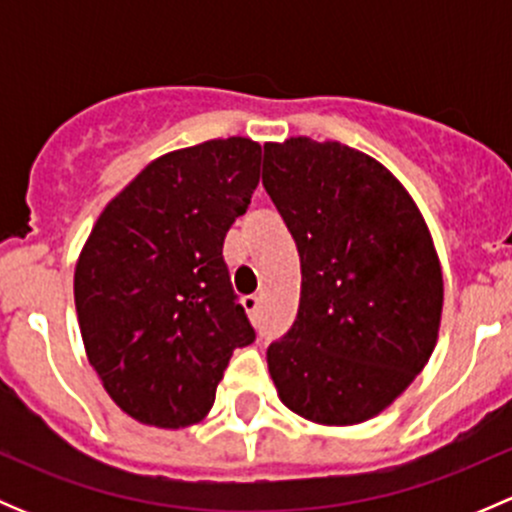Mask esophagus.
<instances>
[{
	"label": "esophagus",
	"mask_w": 512,
	"mask_h": 512,
	"mask_svg": "<svg viewBox=\"0 0 512 512\" xmlns=\"http://www.w3.org/2000/svg\"><path fill=\"white\" fill-rule=\"evenodd\" d=\"M242 307H245V312L250 314L252 322H260V312H262L260 297H245L242 299Z\"/></svg>",
	"instance_id": "obj_1"
}]
</instances>
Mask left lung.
<instances>
[{"mask_svg":"<svg viewBox=\"0 0 512 512\" xmlns=\"http://www.w3.org/2000/svg\"><path fill=\"white\" fill-rule=\"evenodd\" d=\"M262 185L302 267L297 319L267 349L277 394L324 426L369 421L436 347L443 275L426 220L391 170L337 141L265 143Z\"/></svg>","mask_w":512,"mask_h":512,"instance_id":"left-lung-1","label":"left lung"}]
</instances>
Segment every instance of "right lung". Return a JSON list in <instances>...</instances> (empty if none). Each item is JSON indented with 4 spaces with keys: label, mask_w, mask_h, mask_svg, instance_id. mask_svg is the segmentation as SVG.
Returning <instances> with one entry per match:
<instances>
[{
    "label": "right lung",
    "mask_w": 512,
    "mask_h": 512,
    "mask_svg": "<svg viewBox=\"0 0 512 512\" xmlns=\"http://www.w3.org/2000/svg\"><path fill=\"white\" fill-rule=\"evenodd\" d=\"M260 143L215 138L148 163L98 215L74 272L86 356L116 406L193 426L255 329L223 260L260 183Z\"/></svg>",
    "instance_id": "add662e5"
}]
</instances>
